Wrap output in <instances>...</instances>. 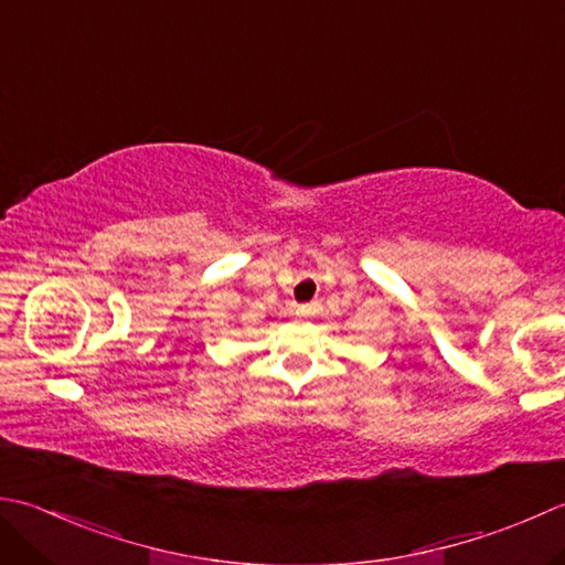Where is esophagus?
<instances>
[{"mask_svg":"<svg viewBox=\"0 0 565 565\" xmlns=\"http://www.w3.org/2000/svg\"><path fill=\"white\" fill-rule=\"evenodd\" d=\"M296 313H298V316H308V313H311V308H298Z\"/></svg>","mask_w":565,"mask_h":565,"instance_id":"34e87169","label":"esophagus"}]
</instances>
